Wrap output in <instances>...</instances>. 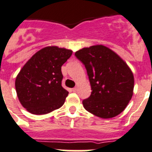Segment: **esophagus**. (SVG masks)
I'll use <instances>...</instances> for the list:
<instances>
[{
  "mask_svg": "<svg viewBox=\"0 0 152 152\" xmlns=\"http://www.w3.org/2000/svg\"><path fill=\"white\" fill-rule=\"evenodd\" d=\"M72 92H76V91H77V88H76V87H75V88H72Z\"/></svg>",
  "mask_w": 152,
  "mask_h": 152,
  "instance_id": "34e87169",
  "label": "esophagus"
}]
</instances>
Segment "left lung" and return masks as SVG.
Listing matches in <instances>:
<instances>
[{
    "instance_id": "1",
    "label": "left lung",
    "mask_w": 152,
    "mask_h": 152,
    "mask_svg": "<svg viewBox=\"0 0 152 152\" xmlns=\"http://www.w3.org/2000/svg\"><path fill=\"white\" fill-rule=\"evenodd\" d=\"M75 56L85 66L92 89L83 101L86 110L102 118L123 112L134 89V76L126 63L102 45L83 48Z\"/></svg>"
}]
</instances>
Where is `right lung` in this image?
Returning <instances> with one entry per match:
<instances>
[{
  "instance_id": "obj_1",
  "label": "right lung",
  "mask_w": 152,
  "mask_h": 152,
  "mask_svg": "<svg viewBox=\"0 0 152 152\" xmlns=\"http://www.w3.org/2000/svg\"><path fill=\"white\" fill-rule=\"evenodd\" d=\"M72 51L47 47L37 52L21 69L15 88L21 105L34 115H43L60 108L68 96L62 86L61 66Z\"/></svg>"
}]
</instances>
